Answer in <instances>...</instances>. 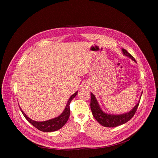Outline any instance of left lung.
<instances>
[{"instance_id": "left-lung-1", "label": "left lung", "mask_w": 158, "mask_h": 158, "mask_svg": "<svg viewBox=\"0 0 158 158\" xmlns=\"http://www.w3.org/2000/svg\"><path fill=\"white\" fill-rule=\"evenodd\" d=\"M122 51L124 55H126L127 56H128L129 58H131L132 60L136 62L135 59L134 58L129 52H128L127 50L123 49ZM140 101V98L138 103L134 107V108L132 110H131V111L128 113L120 114H108L102 111V109L100 107L95 95L92 93H91L90 107L91 110H92L93 116L99 124H101L102 126L106 127H115L119 125H121L123 124H125L129 120H131L133 117V116L135 115L137 108L138 107V105H139Z\"/></svg>"}]
</instances>
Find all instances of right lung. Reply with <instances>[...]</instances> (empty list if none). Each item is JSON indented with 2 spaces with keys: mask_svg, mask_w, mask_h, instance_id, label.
I'll list each match as a JSON object with an SVG mask.
<instances>
[{
  "mask_svg": "<svg viewBox=\"0 0 158 158\" xmlns=\"http://www.w3.org/2000/svg\"><path fill=\"white\" fill-rule=\"evenodd\" d=\"M77 94H78V91L76 93H74L73 95H71L63 112L62 113L59 117L50 119V120H48V121H42V122L33 121L30 118L27 117V115L24 113V112L22 111L20 107V109L22 114H23V116H24V117L27 119V121L30 123H31L33 127H35L36 128H37L38 130L43 132H54L61 128L65 125L66 123L67 122L68 119L70 117V102L76 97V95H77Z\"/></svg>",
  "mask_w": 158,
  "mask_h": 158,
  "instance_id": "add662e5",
  "label": "right lung"
}]
</instances>
